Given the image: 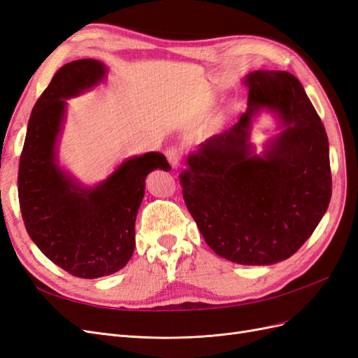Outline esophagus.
Here are the masks:
<instances>
[{"mask_svg":"<svg viewBox=\"0 0 358 358\" xmlns=\"http://www.w3.org/2000/svg\"><path fill=\"white\" fill-rule=\"evenodd\" d=\"M164 154H166V157H167V159L170 162V166L173 169H178L179 167V162H180V150L178 148H175V146H171V148L166 149Z\"/></svg>","mask_w":358,"mask_h":358,"instance_id":"1","label":"esophagus"}]
</instances>
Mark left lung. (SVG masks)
I'll return each instance as SVG.
<instances>
[{"label": "left lung", "instance_id": "8db88e82", "mask_svg": "<svg viewBox=\"0 0 358 358\" xmlns=\"http://www.w3.org/2000/svg\"><path fill=\"white\" fill-rule=\"evenodd\" d=\"M243 83L246 112L187 157L180 183L215 254L237 264L270 266L294 254L329 208V138L291 73L252 71ZM262 111L277 117L278 133L258 151L250 131Z\"/></svg>", "mask_w": 358, "mask_h": 358}]
</instances>
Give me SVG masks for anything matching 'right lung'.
<instances>
[{
  "label": "right lung",
  "instance_id": "right-lung-1",
  "mask_svg": "<svg viewBox=\"0 0 358 358\" xmlns=\"http://www.w3.org/2000/svg\"><path fill=\"white\" fill-rule=\"evenodd\" d=\"M106 64L78 59L52 78L31 112L19 161V203L29 237L70 275L94 279L127 266L136 246V216L152 170H170L166 157L124 159L104 180L83 185L59 166L58 143L67 100L106 80Z\"/></svg>",
  "mask_w": 358,
  "mask_h": 358
}]
</instances>
